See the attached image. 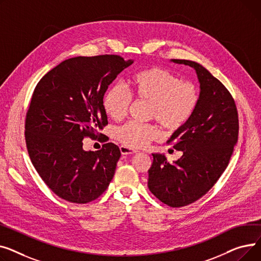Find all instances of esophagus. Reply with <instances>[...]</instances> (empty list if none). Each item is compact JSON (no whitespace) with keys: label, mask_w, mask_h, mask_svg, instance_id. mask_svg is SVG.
<instances>
[{"label":"esophagus","mask_w":261,"mask_h":261,"mask_svg":"<svg viewBox=\"0 0 261 261\" xmlns=\"http://www.w3.org/2000/svg\"><path fill=\"white\" fill-rule=\"evenodd\" d=\"M120 150H121L122 155H133V154H137V152H138V150L133 149V148L127 147V146H124V145L120 146Z\"/></svg>","instance_id":"esophagus-1"}]
</instances>
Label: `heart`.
Wrapping results in <instances>:
<instances>
[{"label": "heart", "instance_id": "b5f03b06", "mask_svg": "<svg viewBox=\"0 0 261 261\" xmlns=\"http://www.w3.org/2000/svg\"><path fill=\"white\" fill-rule=\"evenodd\" d=\"M128 84L132 95L149 103V118L157 120L168 132L185 126L195 115L200 103V90L192 82H182L179 76L161 67H149L134 73ZM132 97L119 83L111 85L103 95L102 105L107 116L115 121L125 118ZM117 139L124 146L141 148L160 137L152 124L128 122L117 129Z\"/></svg>", "mask_w": 261, "mask_h": 261}]
</instances>
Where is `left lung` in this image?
<instances>
[{
    "label": "left lung",
    "instance_id": "obj_1",
    "mask_svg": "<svg viewBox=\"0 0 261 261\" xmlns=\"http://www.w3.org/2000/svg\"><path fill=\"white\" fill-rule=\"evenodd\" d=\"M172 61L196 70L200 103L193 118L167 141L183 155L170 163L164 155L152 154L147 186L164 204L181 207L200 199L220 178L238 140L239 122L235 101L218 79L193 61Z\"/></svg>",
    "mask_w": 261,
    "mask_h": 261
}]
</instances>
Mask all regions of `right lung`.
Masks as SVG:
<instances>
[{
    "label": "right lung",
    "instance_id": "right-lung-1",
    "mask_svg": "<svg viewBox=\"0 0 261 261\" xmlns=\"http://www.w3.org/2000/svg\"><path fill=\"white\" fill-rule=\"evenodd\" d=\"M134 61L117 55L63 61L37 84L25 119V141L36 171L57 196L84 204L100 197L115 175L119 147L85 151L82 140L109 124L103 95Z\"/></svg>",
    "mask_w": 261,
    "mask_h": 261
}]
</instances>
